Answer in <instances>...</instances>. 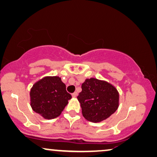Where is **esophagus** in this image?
<instances>
[{"label": "esophagus", "instance_id": "1", "mask_svg": "<svg viewBox=\"0 0 157 157\" xmlns=\"http://www.w3.org/2000/svg\"><path fill=\"white\" fill-rule=\"evenodd\" d=\"M72 97H73V98H76V97L78 96V92H75L74 93H72Z\"/></svg>", "mask_w": 157, "mask_h": 157}]
</instances>
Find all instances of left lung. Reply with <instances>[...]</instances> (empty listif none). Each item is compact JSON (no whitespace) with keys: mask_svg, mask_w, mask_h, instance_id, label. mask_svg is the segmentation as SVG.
Segmentation results:
<instances>
[{"mask_svg":"<svg viewBox=\"0 0 157 157\" xmlns=\"http://www.w3.org/2000/svg\"><path fill=\"white\" fill-rule=\"evenodd\" d=\"M82 113L86 120L100 122L118 109L120 94L117 88L107 82L96 78L86 79L78 96Z\"/></svg>","mask_w":157,"mask_h":157,"instance_id":"obj_1","label":"left lung"}]
</instances>
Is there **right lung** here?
Masks as SVG:
<instances>
[{"instance_id": "add662e5", "label": "right lung", "mask_w": 157, "mask_h": 157, "mask_svg": "<svg viewBox=\"0 0 157 157\" xmlns=\"http://www.w3.org/2000/svg\"><path fill=\"white\" fill-rule=\"evenodd\" d=\"M33 110L46 120L60 115L72 95L58 76H46L37 81L30 92Z\"/></svg>"}]
</instances>
